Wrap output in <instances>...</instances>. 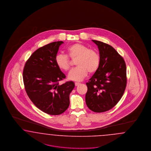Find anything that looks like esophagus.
<instances>
[{
	"instance_id": "1",
	"label": "esophagus",
	"mask_w": 151,
	"mask_h": 151,
	"mask_svg": "<svg viewBox=\"0 0 151 151\" xmlns=\"http://www.w3.org/2000/svg\"><path fill=\"white\" fill-rule=\"evenodd\" d=\"M80 85V83L79 82H75V86H77L79 85Z\"/></svg>"
}]
</instances>
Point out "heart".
Segmentation results:
<instances>
[{
  "label": "heart",
  "mask_w": 151,
  "mask_h": 151,
  "mask_svg": "<svg viewBox=\"0 0 151 151\" xmlns=\"http://www.w3.org/2000/svg\"><path fill=\"white\" fill-rule=\"evenodd\" d=\"M67 52L71 59H75L77 66L68 74V78L74 81H81L85 78L88 72H95L100 64V56L98 52L90 49L88 46L82 43H74L67 48ZM56 63L60 69L67 71L70 68L69 57L63 53H59L56 56Z\"/></svg>",
  "instance_id": "b5f03b06"
}]
</instances>
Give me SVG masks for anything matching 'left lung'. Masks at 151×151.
Segmentation results:
<instances>
[{
  "mask_svg": "<svg viewBox=\"0 0 151 151\" xmlns=\"http://www.w3.org/2000/svg\"><path fill=\"white\" fill-rule=\"evenodd\" d=\"M98 47L100 64L89 81L86 103L92 111H108L118 103L125 92L126 66L125 60L111 46L92 40Z\"/></svg>",
  "mask_w": 151,
  "mask_h": 151,
  "instance_id": "obj_1",
  "label": "left lung"
}]
</instances>
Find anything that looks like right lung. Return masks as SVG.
<instances>
[{"instance_id": "1", "label": "right lung", "mask_w": 151, "mask_h": 151, "mask_svg": "<svg viewBox=\"0 0 151 151\" xmlns=\"http://www.w3.org/2000/svg\"><path fill=\"white\" fill-rule=\"evenodd\" d=\"M62 41L43 46L32 53L26 61L23 70V81L26 93L33 104L50 115H59L70 104L69 95L73 81L59 85L65 78L56 63V56Z\"/></svg>"}]
</instances>
